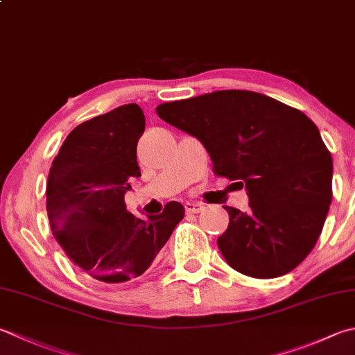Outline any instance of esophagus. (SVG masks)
I'll return each mask as SVG.
<instances>
[{
	"instance_id": "34e87169",
	"label": "esophagus",
	"mask_w": 355,
	"mask_h": 355,
	"mask_svg": "<svg viewBox=\"0 0 355 355\" xmlns=\"http://www.w3.org/2000/svg\"><path fill=\"white\" fill-rule=\"evenodd\" d=\"M184 209L187 214H198L201 209H203V205L200 203H186Z\"/></svg>"
}]
</instances>
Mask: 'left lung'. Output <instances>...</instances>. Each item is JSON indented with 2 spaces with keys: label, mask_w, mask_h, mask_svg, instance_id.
I'll return each instance as SVG.
<instances>
[{
  "label": "left lung",
  "mask_w": 355,
  "mask_h": 355,
  "mask_svg": "<svg viewBox=\"0 0 355 355\" xmlns=\"http://www.w3.org/2000/svg\"><path fill=\"white\" fill-rule=\"evenodd\" d=\"M157 115L196 137L214 172L245 187L248 212L225 206L217 243L227 265L254 279L297 268L315 246L332 200V158L300 110L251 90L163 103Z\"/></svg>",
  "instance_id": "obj_1"
}]
</instances>
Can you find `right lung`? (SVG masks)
<instances>
[{"label": "right lung", "instance_id": "obj_1", "mask_svg": "<svg viewBox=\"0 0 355 355\" xmlns=\"http://www.w3.org/2000/svg\"><path fill=\"white\" fill-rule=\"evenodd\" d=\"M144 124L135 103L81 123L49 171L46 209L53 237L73 265L96 282L140 277L184 217L178 201L148 220L126 211L129 180L141 177L137 143Z\"/></svg>", "mask_w": 355, "mask_h": 355}]
</instances>
